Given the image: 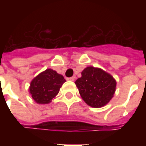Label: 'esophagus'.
<instances>
[{
  "mask_svg": "<svg viewBox=\"0 0 146 146\" xmlns=\"http://www.w3.org/2000/svg\"><path fill=\"white\" fill-rule=\"evenodd\" d=\"M67 79L69 80H71V81H74V80H75V79H76V76H71V77L67 78Z\"/></svg>",
  "mask_w": 146,
  "mask_h": 146,
  "instance_id": "obj_1",
  "label": "esophagus"
}]
</instances>
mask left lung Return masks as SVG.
I'll list each match as a JSON object with an SVG mask.
<instances>
[{
	"label": "left lung",
	"mask_w": 146,
	"mask_h": 146,
	"mask_svg": "<svg viewBox=\"0 0 146 146\" xmlns=\"http://www.w3.org/2000/svg\"><path fill=\"white\" fill-rule=\"evenodd\" d=\"M81 75L75 84L84 101L94 108L107 104L116 90V83L113 76L101 69L92 66L85 68Z\"/></svg>",
	"instance_id": "1"
}]
</instances>
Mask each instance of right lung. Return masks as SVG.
Segmentation results:
<instances>
[{
  "label": "right lung",
  "mask_w": 146,
  "mask_h": 146,
  "mask_svg": "<svg viewBox=\"0 0 146 146\" xmlns=\"http://www.w3.org/2000/svg\"><path fill=\"white\" fill-rule=\"evenodd\" d=\"M65 81L63 76L56 71L51 69L46 70L30 83V92L32 98L36 103L48 104L58 95Z\"/></svg>",
  "instance_id": "1"
}]
</instances>
